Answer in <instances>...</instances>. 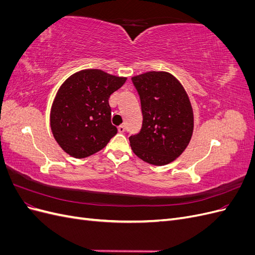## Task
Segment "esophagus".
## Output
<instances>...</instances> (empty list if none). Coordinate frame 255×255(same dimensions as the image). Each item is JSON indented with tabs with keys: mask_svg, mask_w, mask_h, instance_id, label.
<instances>
[{
	"mask_svg": "<svg viewBox=\"0 0 255 255\" xmlns=\"http://www.w3.org/2000/svg\"><path fill=\"white\" fill-rule=\"evenodd\" d=\"M118 130L120 133H125L126 132V126L125 125H121L118 127Z\"/></svg>",
	"mask_w": 255,
	"mask_h": 255,
	"instance_id": "obj_1",
	"label": "esophagus"
}]
</instances>
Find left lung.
<instances>
[{
  "label": "left lung",
  "instance_id": "1",
  "mask_svg": "<svg viewBox=\"0 0 255 255\" xmlns=\"http://www.w3.org/2000/svg\"><path fill=\"white\" fill-rule=\"evenodd\" d=\"M140 98L142 128L129 137L130 148L145 163L163 166L179 157L194 132L189 97L176 78L150 71L132 78Z\"/></svg>",
  "mask_w": 255,
  "mask_h": 255
}]
</instances>
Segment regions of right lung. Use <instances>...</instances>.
I'll use <instances>...</instances> for the list:
<instances>
[{
    "instance_id": "add662e5",
    "label": "right lung",
    "mask_w": 255,
    "mask_h": 255,
    "mask_svg": "<svg viewBox=\"0 0 255 255\" xmlns=\"http://www.w3.org/2000/svg\"><path fill=\"white\" fill-rule=\"evenodd\" d=\"M126 81L99 69H85L61 84L51 107L50 125L55 140L69 155H92L117 134L109 99Z\"/></svg>"
}]
</instances>
